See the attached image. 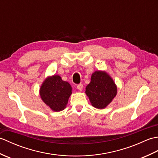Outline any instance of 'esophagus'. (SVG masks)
<instances>
[{
	"instance_id": "1",
	"label": "esophagus",
	"mask_w": 158,
	"mask_h": 158,
	"mask_svg": "<svg viewBox=\"0 0 158 158\" xmlns=\"http://www.w3.org/2000/svg\"><path fill=\"white\" fill-rule=\"evenodd\" d=\"M77 89H79V90H80V91H81V90H82V89H83V84H81V83L78 84L77 85Z\"/></svg>"
}]
</instances>
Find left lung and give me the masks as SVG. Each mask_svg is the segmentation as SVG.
<instances>
[{
	"label": "left lung",
	"mask_w": 158,
	"mask_h": 158,
	"mask_svg": "<svg viewBox=\"0 0 158 158\" xmlns=\"http://www.w3.org/2000/svg\"><path fill=\"white\" fill-rule=\"evenodd\" d=\"M85 93L93 106L104 109L116 96L117 87L108 74L96 71L92 74L91 81L86 87Z\"/></svg>",
	"instance_id": "obj_1"
}]
</instances>
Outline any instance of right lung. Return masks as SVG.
Returning a JSON list of instances; mask_svg holds the SVG:
<instances>
[{"mask_svg": "<svg viewBox=\"0 0 158 158\" xmlns=\"http://www.w3.org/2000/svg\"><path fill=\"white\" fill-rule=\"evenodd\" d=\"M71 93V86L59 75L48 77L40 88L43 101L54 111L64 109Z\"/></svg>", "mask_w": 158, "mask_h": 158, "instance_id": "add662e5", "label": "right lung"}]
</instances>
